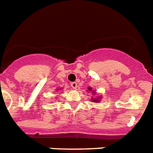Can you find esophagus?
I'll return each mask as SVG.
<instances>
[{
  "label": "esophagus",
  "mask_w": 153,
  "mask_h": 153,
  "mask_svg": "<svg viewBox=\"0 0 153 153\" xmlns=\"http://www.w3.org/2000/svg\"><path fill=\"white\" fill-rule=\"evenodd\" d=\"M70 86H71L72 88H74V89H76V87H77V83H76V82H72L70 83Z\"/></svg>",
  "instance_id": "1"
}]
</instances>
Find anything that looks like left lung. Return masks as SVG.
I'll use <instances>...</instances> for the list:
<instances>
[{
    "instance_id": "obj_1",
    "label": "left lung",
    "mask_w": 153,
    "mask_h": 153,
    "mask_svg": "<svg viewBox=\"0 0 153 153\" xmlns=\"http://www.w3.org/2000/svg\"><path fill=\"white\" fill-rule=\"evenodd\" d=\"M88 90H89V91H92V88H91V87H88ZM93 93L94 94V91H93ZM100 98H101V97H99L97 99H96V98H91V100H92V101H94V102L97 103V102H99V100H100Z\"/></svg>"
}]
</instances>
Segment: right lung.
<instances>
[{"label": "right lung", "mask_w": 153, "mask_h": 153, "mask_svg": "<svg viewBox=\"0 0 153 153\" xmlns=\"http://www.w3.org/2000/svg\"><path fill=\"white\" fill-rule=\"evenodd\" d=\"M57 91H58V90H57Z\"/></svg>", "instance_id": "right-lung-1"}]
</instances>
